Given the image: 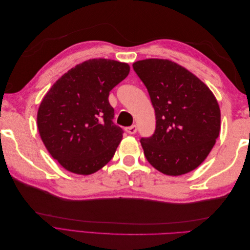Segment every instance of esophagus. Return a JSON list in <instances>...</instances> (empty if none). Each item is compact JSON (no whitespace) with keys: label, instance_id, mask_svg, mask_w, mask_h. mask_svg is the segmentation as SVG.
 <instances>
[{"label":"esophagus","instance_id":"34e87169","mask_svg":"<svg viewBox=\"0 0 250 250\" xmlns=\"http://www.w3.org/2000/svg\"><path fill=\"white\" fill-rule=\"evenodd\" d=\"M137 130H138V128H137V126H135V125L128 126V127L125 128V131L127 133H129V134H134L135 132H137Z\"/></svg>","mask_w":250,"mask_h":250}]
</instances>
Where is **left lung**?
<instances>
[{
    "instance_id": "8db88e82",
    "label": "left lung",
    "mask_w": 250,
    "mask_h": 250,
    "mask_svg": "<svg viewBox=\"0 0 250 250\" xmlns=\"http://www.w3.org/2000/svg\"><path fill=\"white\" fill-rule=\"evenodd\" d=\"M147 87L155 110V131L141 144L147 161L166 175L178 176L198 167L220 132V108L204 83L168 59L132 64Z\"/></svg>"
}]
</instances>
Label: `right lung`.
<instances>
[{"label": "right lung", "mask_w": 250, "mask_h": 250, "mask_svg": "<svg viewBox=\"0 0 250 250\" xmlns=\"http://www.w3.org/2000/svg\"><path fill=\"white\" fill-rule=\"evenodd\" d=\"M129 71L116 60L89 59L62 75L43 97L37 111L40 135L65 170L89 175L112 158L123 129L113 123L108 96Z\"/></svg>", "instance_id": "add662e5"}]
</instances>
